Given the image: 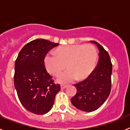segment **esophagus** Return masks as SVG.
<instances>
[{
	"instance_id": "esophagus-1",
	"label": "esophagus",
	"mask_w": 130,
	"mask_h": 130,
	"mask_svg": "<svg viewBox=\"0 0 130 130\" xmlns=\"http://www.w3.org/2000/svg\"><path fill=\"white\" fill-rule=\"evenodd\" d=\"M68 86L66 85H60V87H61L62 89H64V88H66Z\"/></svg>"
}]
</instances>
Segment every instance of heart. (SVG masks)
Wrapping results in <instances>:
<instances>
[{"instance_id":"heart-1","label":"heart","mask_w":130,"mask_h":130,"mask_svg":"<svg viewBox=\"0 0 130 130\" xmlns=\"http://www.w3.org/2000/svg\"><path fill=\"white\" fill-rule=\"evenodd\" d=\"M55 53H48L44 58L45 66L49 73L57 76L60 83H68L77 78L86 79L93 72L97 62L98 51L92 44L70 45L59 47Z\"/></svg>"}]
</instances>
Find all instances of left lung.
Segmentation results:
<instances>
[{"label": "left lung", "mask_w": 130, "mask_h": 130, "mask_svg": "<svg viewBox=\"0 0 130 130\" xmlns=\"http://www.w3.org/2000/svg\"><path fill=\"white\" fill-rule=\"evenodd\" d=\"M100 53L97 66L84 81L75 84L77 93L72 98V104L78 109L92 112L100 107L109 97L111 90L112 63L109 53L98 42Z\"/></svg>", "instance_id": "1"}]
</instances>
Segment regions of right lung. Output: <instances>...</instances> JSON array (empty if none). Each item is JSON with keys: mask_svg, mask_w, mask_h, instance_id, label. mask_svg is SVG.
<instances>
[{"mask_svg": "<svg viewBox=\"0 0 130 130\" xmlns=\"http://www.w3.org/2000/svg\"><path fill=\"white\" fill-rule=\"evenodd\" d=\"M58 43L36 39L26 44L15 63L14 86L23 106L30 112L44 115L51 109L60 90L45 68L47 53Z\"/></svg>", "mask_w": 130, "mask_h": 130, "instance_id": "right-lung-1", "label": "right lung"}]
</instances>
